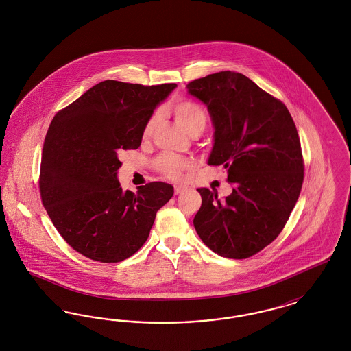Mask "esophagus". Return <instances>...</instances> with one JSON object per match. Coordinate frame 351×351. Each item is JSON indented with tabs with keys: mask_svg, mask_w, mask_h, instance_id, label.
<instances>
[{
	"mask_svg": "<svg viewBox=\"0 0 351 351\" xmlns=\"http://www.w3.org/2000/svg\"><path fill=\"white\" fill-rule=\"evenodd\" d=\"M185 189H186L185 186H182V185H175V195H180V193H183Z\"/></svg>",
	"mask_w": 351,
	"mask_h": 351,
	"instance_id": "obj_1",
	"label": "esophagus"
}]
</instances>
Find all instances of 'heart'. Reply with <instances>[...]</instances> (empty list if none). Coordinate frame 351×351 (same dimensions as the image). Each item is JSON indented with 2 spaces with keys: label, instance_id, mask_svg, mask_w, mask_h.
I'll return each instance as SVG.
<instances>
[{
  "label": "heart",
  "instance_id": "1",
  "mask_svg": "<svg viewBox=\"0 0 351 351\" xmlns=\"http://www.w3.org/2000/svg\"><path fill=\"white\" fill-rule=\"evenodd\" d=\"M171 113L175 118L176 123L183 129L185 133L192 135H200L208 123V114L206 110L201 106L200 104L192 100H179L171 105ZM158 125V116L152 114L142 132L143 139H149L154 134V130ZM156 168L169 179L179 180L183 175L184 171L192 167L191 162L179 158L175 155L165 154L160 155L156 162Z\"/></svg>",
  "mask_w": 351,
  "mask_h": 351
}]
</instances>
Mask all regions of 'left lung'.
Returning <instances> with one entry per match:
<instances>
[{
  "instance_id": "left-lung-1",
  "label": "left lung",
  "mask_w": 351,
  "mask_h": 351,
  "mask_svg": "<svg viewBox=\"0 0 351 351\" xmlns=\"http://www.w3.org/2000/svg\"><path fill=\"white\" fill-rule=\"evenodd\" d=\"M212 118L215 143L208 165L228 169L233 192L199 188L193 225L218 255L246 259L283 230L304 180L300 138L283 102L242 73L222 71L186 85Z\"/></svg>"
}]
</instances>
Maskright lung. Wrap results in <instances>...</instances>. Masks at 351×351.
I'll return each mask as SVG.
<instances>
[{
	"mask_svg": "<svg viewBox=\"0 0 351 351\" xmlns=\"http://www.w3.org/2000/svg\"><path fill=\"white\" fill-rule=\"evenodd\" d=\"M176 84L105 80L56 113L45 139L39 189L53 226L84 256L116 263L147 241L173 186L154 182L123 192L118 156L141 146L155 108Z\"/></svg>",
	"mask_w": 351,
	"mask_h": 351,
	"instance_id": "obj_1",
	"label": "right lung"
}]
</instances>
